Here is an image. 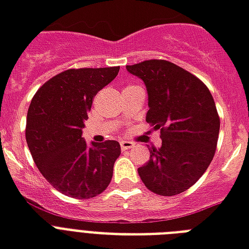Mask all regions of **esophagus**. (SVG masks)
Masks as SVG:
<instances>
[{
	"label": "esophagus",
	"instance_id": "obj_1",
	"mask_svg": "<svg viewBox=\"0 0 249 249\" xmlns=\"http://www.w3.org/2000/svg\"><path fill=\"white\" fill-rule=\"evenodd\" d=\"M121 148H122V151H126V149H130L134 146V142H128V140H121Z\"/></svg>",
	"mask_w": 249,
	"mask_h": 249
}]
</instances>
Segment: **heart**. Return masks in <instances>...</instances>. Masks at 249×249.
<instances>
[{"mask_svg": "<svg viewBox=\"0 0 249 249\" xmlns=\"http://www.w3.org/2000/svg\"><path fill=\"white\" fill-rule=\"evenodd\" d=\"M127 87H131V86H127ZM127 87H126V88H127Z\"/></svg>", "mask_w": 249, "mask_h": 249, "instance_id": "b5f03b06", "label": "heart"}]
</instances>
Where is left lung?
<instances>
[{
	"mask_svg": "<svg viewBox=\"0 0 249 249\" xmlns=\"http://www.w3.org/2000/svg\"><path fill=\"white\" fill-rule=\"evenodd\" d=\"M148 90L146 122L160 130L162 145L151 149L139 167L142 183L161 196L182 194L194 186L214 157L219 117L211 90L195 75L165 59L126 66Z\"/></svg>",
	"mask_w": 249,
	"mask_h": 249,
	"instance_id": "left-lung-1",
	"label": "left lung"
}]
</instances>
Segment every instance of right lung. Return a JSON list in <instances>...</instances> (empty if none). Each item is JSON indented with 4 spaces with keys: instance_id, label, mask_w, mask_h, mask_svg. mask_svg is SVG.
<instances>
[{
    "instance_id": "1",
    "label": "right lung",
    "mask_w": 249,
    "mask_h": 249,
    "mask_svg": "<svg viewBox=\"0 0 249 249\" xmlns=\"http://www.w3.org/2000/svg\"><path fill=\"white\" fill-rule=\"evenodd\" d=\"M119 66L70 69L44 83L27 113L26 140L36 166L61 194L90 198L107 190L121 145H87L82 134L92 100L118 75Z\"/></svg>"
}]
</instances>
